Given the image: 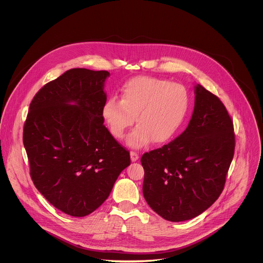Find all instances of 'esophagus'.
<instances>
[{
    "mask_svg": "<svg viewBox=\"0 0 263 263\" xmlns=\"http://www.w3.org/2000/svg\"><path fill=\"white\" fill-rule=\"evenodd\" d=\"M130 160L133 161V162H136V161H138L139 160V154L138 153H136V152H130Z\"/></svg>",
    "mask_w": 263,
    "mask_h": 263,
    "instance_id": "esophagus-1",
    "label": "esophagus"
}]
</instances>
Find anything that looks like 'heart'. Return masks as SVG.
<instances>
[{"mask_svg":"<svg viewBox=\"0 0 263 263\" xmlns=\"http://www.w3.org/2000/svg\"><path fill=\"white\" fill-rule=\"evenodd\" d=\"M189 106L186 88L162 78L139 76L126 81L120 89V100L107 99L102 117L114 138L122 139L134 124L126 144L140 149L169 141L181 125Z\"/></svg>","mask_w":263,"mask_h":263,"instance_id":"1","label":"heart"}]
</instances>
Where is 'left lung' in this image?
<instances>
[{"instance_id":"8db88e82","label":"left lung","mask_w":263,"mask_h":263,"mask_svg":"<svg viewBox=\"0 0 263 263\" xmlns=\"http://www.w3.org/2000/svg\"><path fill=\"white\" fill-rule=\"evenodd\" d=\"M194 94L186 129L141 159L144 197L170 222L193 219L219 198L234 156V126L225 105L199 84Z\"/></svg>"}]
</instances>
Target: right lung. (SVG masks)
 Listing matches in <instances>:
<instances>
[{
    "label": "right lung",
    "instance_id": "right-lung-1",
    "mask_svg": "<svg viewBox=\"0 0 263 263\" xmlns=\"http://www.w3.org/2000/svg\"><path fill=\"white\" fill-rule=\"evenodd\" d=\"M107 71L72 69L44 85L32 99L23 129L30 175L58 210L85 217L109 196L130 164L103 125Z\"/></svg>",
    "mask_w": 263,
    "mask_h": 263
}]
</instances>
